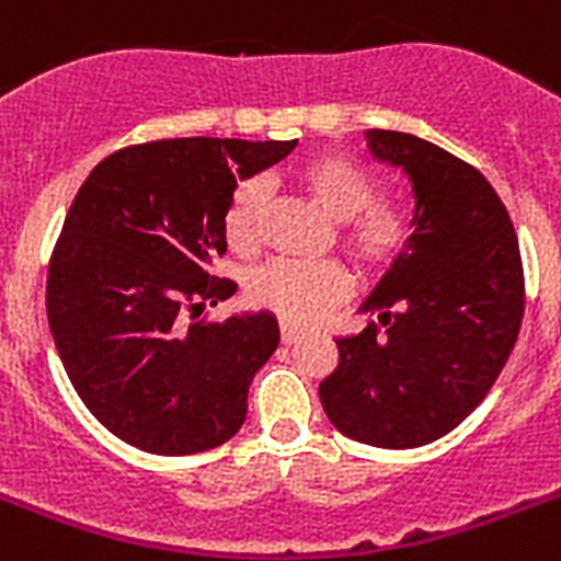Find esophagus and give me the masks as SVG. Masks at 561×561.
Here are the masks:
<instances>
[{"label": "esophagus", "mask_w": 561, "mask_h": 561, "mask_svg": "<svg viewBox=\"0 0 561 561\" xmlns=\"http://www.w3.org/2000/svg\"><path fill=\"white\" fill-rule=\"evenodd\" d=\"M301 330H298V327H293V324H280V342L284 344H295L298 342V339H301Z\"/></svg>", "instance_id": "1"}]
</instances>
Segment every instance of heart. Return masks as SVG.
<instances>
[{"mask_svg": "<svg viewBox=\"0 0 561 561\" xmlns=\"http://www.w3.org/2000/svg\"><path fill=\"white\" fill-rule=\"evenodd\" d=\"M309 199L335 219V243L358 275L379 277L393 268L414 243L411 210L391 199H379V179L362 161L344 153H318L295 173ZM266 217V185L245 179L226 205L222 231L237 254H252L260 243ZM347 277L335 263L272 260L260 266L245 286L249 301L275 312L289 324H309L327 307L342 301Z\"/></svg>", "mask_w": 561, "mask_h": 561, "instance_id": "1", "label": "heart"}]
</instances>
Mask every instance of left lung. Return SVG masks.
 <instances>
[{"instance_id": "obj_1", "label": "left lung", "mask_w": 561, "mask_h": 561, "mask_svg": "<svg viewBox=\"0 0 561 561\" xmlns=\"http://www.w3.org/2000/svg\"><path fill=\"white\" fill-rule=\"evenodd\" d=\"M367 138L414 185V243L362 307L383 330L335 339L339 367L318 397L344 437L414 449L463 423L507 365L524 316L522 252L481 170L408 133Z\"/></svg>"}]
</instances>
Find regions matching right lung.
<instances>
[{
	"label": "right lung",
	"instance_id": "right-lung-1",
	"mask_svg": "<svg viewBox=\"0 0 561 561\" xmlns=\"http://www.w3.org/2000/svg\"><path fill=\"white\" fill-rule=\"evenodd\" d=\"M295 145L161 138L115 150L80 185L48 263L46 312L69 382L118 440L196 455L240 432L277 321L196 318L237 289L210 275L237 179Z\"/></svg>",
	"mask_w": 561,
	"mask_h": 561
}]
</instances>
